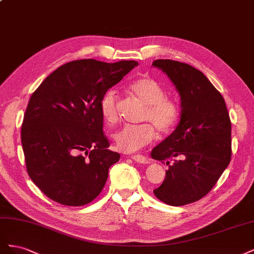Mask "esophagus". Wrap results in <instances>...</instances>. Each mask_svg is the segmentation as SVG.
<instances>
[{
  "label": "esophagus",
  "mask_w": 254,
  "mask_h": 254,
  "mask_svg": "<svg viewBox=\"0 0 254 254\" xmlns=\"http://www.w3.org/2000/svg\"><path fill=\"white\" fill-rule=\"evenodd\" d=\"M131 159L137 163H143V164L150 163V159L145 157V156H142V155H133V156H131Z\"/></svg>",
  "instance_id": "34e87169"
}]
</instances>
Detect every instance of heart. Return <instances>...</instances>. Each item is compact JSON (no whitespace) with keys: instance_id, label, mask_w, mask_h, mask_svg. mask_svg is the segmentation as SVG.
<instances>
[{"instance_id":"1","label":"heart","mask_w":254,"mask_h":254,"mask_svg":"<svg viewBox=\"0 0 254 254\" xmlns=\"http://www.w3.org/2000/svg\"><path fill=\"white\" fill-rule=\"evenodd\" d=\"M130 93L146 105L142 121L150 122L161 133L174 128L180 117V107L176 101L166 97V91L151 77H140L129 83ZM102 118L109 125L119 121V96L117 91L108 90L99 102ZM155 129L150 124L126 125L113 134L117 147L124 152H133L151 143Z\"/></svg>"}]
</instances>
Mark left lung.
Listing matches in <instances>:
<instances>
[{
	"label": "left lung",
	"instance_id": "obj_1",
	"mask_svg": "<svg viewBox=\"0 0 254 254\" xmlns=\"http://www.w3.org/2000/svg\"><path fill=\"white\" fill-rule=\"evenodd\" d=\"M152 65L170 77L181 102L178 126L151 150L152 159L167 160L168 165L153 194L166 204H189L209 193L228 167L231 121L224 97L202 72L170 59L155 60Z\"/></svg>",
	"mask_w": 254,
	"mask_h": 254
}]
</instances>
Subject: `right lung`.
<instances>
[{"mask_svg": "<svg viewBox=\"0 0 254 254\" xmlns=\"http://www.w3.org/2000/svg\"><path fill=\"white\" fill-rule=\"evenodd\" d=\"M137 61L67 63L30 96L21 129L28 176L43 194L64 205H84L104 189L120 153L108 149L99 102Z\"/></svg>", "mask_w": 254, "mask_h": 254, "instance_id": "right-lung-1", "label": "right lung"}]
</instances>
